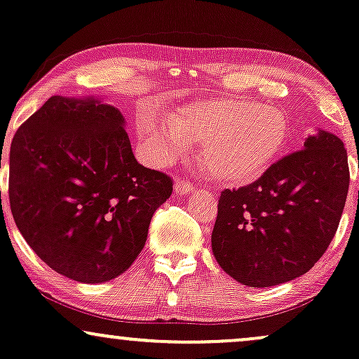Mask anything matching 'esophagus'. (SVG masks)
I'll return each instance as SVG.
<instances>
[{
    "label": "esophagus",
    "mask_w": 359,
    "mask_h": 359,
    "mask_svg": "<svg viewBox=\"0 0 359 359\" xmlns=\"http://www.w3.org/2000/svg\"><path fill=\"white\" fill-rule=\"evenodd\" d=\"M193 190H195V184L190 183V181L181 178V176H178V178H176V181H175V191L178 193V195H190Z\"/></svg>",
    "instance_id": "esophagus-1"
}]
</instances>
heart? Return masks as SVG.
<instances>
[{
	"label": "heart",
	"instance_id": "obj_1",
	"mask_svg": "<svg viewBox=\"0 0 359 359\" xmlns=\"http://www.w3.org/2000/svg\"><path fill=\"white\" fill-rule=\"evenodd\" d=\"M139 134L156 159L181 154L187 139L201 142V161L225 183H249L278 159L288 137L283 114L252 100H195L169 118L142 111Z\"/></svg>",
	"mask_w": 359,
	"mask_h": 359
}]
</instances>
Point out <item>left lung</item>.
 Returning a JSON list of instances; mask_svg holds the SVG:
<instances>
[{"label":"left lung","instance_id":"left-lung-1","mask_svg":"<svg viewBox=\"0 0 359 359\" xmlns=\"http://www.w3.org/2000/svg\"><path fill=\"white\" fill-rule=\"evenodd\" d=\"M349 190L348 152L320 130L251 184L224 190L212 232L217 263L252 288L307 273L327 251Z\"/></svg>","mask_w":359,"mask_h":359}]
</instances>
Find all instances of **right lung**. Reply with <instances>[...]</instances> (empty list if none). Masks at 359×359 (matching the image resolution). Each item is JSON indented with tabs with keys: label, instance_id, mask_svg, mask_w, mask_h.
I'll return each mask as SVG.
<instances>
[{
	"label": "right lung",
	"instance_id": "obj_1",
	"mask_svg": "<svg viewBox=\"0 0 359 359\" xmlns=\"http://www.w3.org/2000/svg\"><path fill=\"white\" fill-rule=\"evenodd\" d=\"M8 163L18 231L47 266L81 283L130 268L172 191L171 176L135 161L122 114L93 98L47 100L20 126Z\"/></svg>",
	"mask_w": 359,
	"mask_h": 359
}]
</instances>
